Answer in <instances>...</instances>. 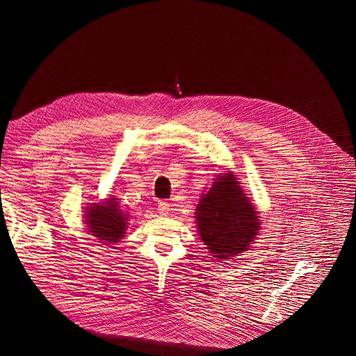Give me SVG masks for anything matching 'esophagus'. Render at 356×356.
Masks as SVG:
<instances>
[{
    "label": "esophagus",
    "instance_id": "esophagus-1",
    "mask_svg": "<svg viewBox=\"0 0 356 356\" xmlns=\"http://www.w3.org/2000/svg\"><path fill=\"white\" fill-rule=\"evenodd\" d=\"M157 211L161 213V215H168L169 213V211H170V204L168 203V202H159L157 203Z\"/></svg>",
    "mask_w": 356,
    "mask_h": 356
}]
</instances>
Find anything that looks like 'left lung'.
<instances>
[{
  "instance_id": "1",
  "label": "left lung",
  "mask_w": 356,
  "mask_h": 356,
  "mask_svg": "<svg viewBox=\"0 0 356 356\" xmlns=\"http://www.w3.org/2000/svg\"><path fill=\"white\" fill-rule=\"evenodd\" d=\"M239 184L230 170L218 175L196 208L200 239L218 260L246 251L261 227L255 204Z\"/></svg>"
}]
</instances>
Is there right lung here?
Masks as SVG:
<instances>
[{"mask_svg": "<svg viewBox=\"0 0 356 356\" xmlns=\"http://www.w3.org/2000/svg\"><path fill=\"white\" fill-rule=\"evenodd\" d=\"M118 199H106L105 202L90 203L84 212V224L88 232L104 245H115L124 238L129 215L118 207ZM114 248V246H111Z\"/></svg>", "mask_w": 356, "mask_h": 356, "instance_id": "obj_1", "label": "right lung"}]
</instances>
